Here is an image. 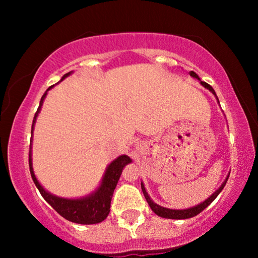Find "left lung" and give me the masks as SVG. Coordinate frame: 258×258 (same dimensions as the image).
Wrapping results in <instances>:
<instances>
[{
    "mask_svg": "<svg viewBox=\"0 0 258 258\" xmlns=\"http://www.w3.org/2000/svg\"><path fill=\"white\" fill-rule=\"evenodd\" d=\"M190 76H192V77H195V79H197L201 82V84H202V86L204 87V88H207V89H209L211 93H213L215 96H216V93H215V90L213 89V87L210 86V84H208V83H206V82H203V81H201L200 80V77H199V75H197L196 73H194V72H190ZM216 100L218 101V97L216 96ZM218 103H220V101H218ZM228 178H229V175L227 176V178H225V181L222 183V185L220 186V188H218L216 191H215L213 195H211L209 199H207L206 201H204V202H202V203H200V204H197V206H195V207H192V208H188V209H182V210H175V209H168V208H164V207H161V206H158V204H156L154 202L153 200L150 199L149 197V195H148V192H147V190H146V188H144V185H143V183H141V188H142V191H143V195H144V197H146V200H147V202H148V204H149L150 206V208H151V210L154 211L155 214L156 215H158V216L160 217H163V218H171V220H185V218H190V217H194V216H196V215H199L201 211H203L204 209H206V208L209 206V204L213 202V201L216 199V197L220 195V192L222 191V190H223V188H224V185H225V183H227V181H228Z\"/></svg>",
    "mask_w": 258,
    "mask_h": 258,
    "instance_id": "8db88e82",
    "label": "left lung"
}]
</instances>
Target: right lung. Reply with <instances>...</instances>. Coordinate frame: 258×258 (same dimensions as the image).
<instances>
[{
    "instance_id": "add662e5",
    "label": "right lung",
    "mask_w": 258,
    "mask_h": 258,
    "mask_svg": "<svg viewBox=\"0 0 258 258\" xmlns=\"http://www.w3.org/2000/svg\"><path fill=\"white\" fill-rule=\"evenodd\" d=\"M70 74H72V72L66 74V75L62 77V80H64L66 77H68ZM52 87L54 86L49 87L41 98L40 105H38V109L37 111L35 112V116L33 119L31 135H33L35 122H36L38 112L41 111V107L42 104H43L44 98L47 96L48 90H50ZM130 162H132V160H130V157L126 156V155L118 156L115 161H112L111 163L108 165L107 169H105L104 176L103 178H102V182L100 186L97 188V190H95V191L93 194H90V195L82 197V199L70 200V199H63V197L52 195V194L48 192L47 190H45L43 186L38 183L36 176H35L34 170H33V162H31V144H30V150H29L30 175L31 177H33L35 185L37 186L38 191L41 192V195L43 196V199L47 201V202L50 204V206L54 208V209L57 211L62 217H64L66 220H68L70 222H74V223H79V224H96L107 218L109 213H110L111 197H112V194H114L116 185H117L119 176L122 174L123 168H124L128 163H130Z\"/></svg>"
}]
</instances>
